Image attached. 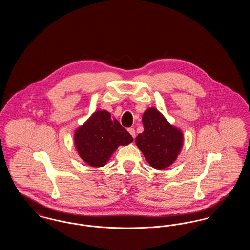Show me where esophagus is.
Wrapping results in <instances>:
<instances>
[{
  "label": "esophagus",
  "instance_id": "34e87169",
  "mask_svg": "<svg viewBox=\"0 0 250 250\" xmlns=\"http://www.w3.org/2000/svg\"><path fill=\"white\" fill-rule=\"evenodd\" d=\"M128 132H129V134H130L131 136L133 137V138H135L136 137V131L134 128H129L128 129Z\"/></svg>",
  "mask_w": 250,
  "mask_h": 250
}]
</instances>
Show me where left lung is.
Here are the masks:
<instances>
[{"instance_id":"1","label":"left lung","mask_w":250,"mask_h":250,"mask_svg":"<svg viewBox=\"0 0 250 250\" xmlns=\"http://www.w3.org/2000/svg\"><path fill=\"white\" fill-rule=\"evenodd\" d=\"M143 130L136 144L150 166L165 169L178 157L184 144V134L172 125L155 107L147 108L143 115Z\"/></svg>"}]
</instances>
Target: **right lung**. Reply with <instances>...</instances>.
<instances>
[{
	"mask_svg": "<svg viewBox=\"0 0 250 250\" xmlns=\"http://www.w3.org/2000/svg\"><path fill=\"white\" fill-rule=\"evenodd\" d=\"M132 142L130 134L105 109L95 111L74 133V144L80 157L94 167L105 166L120 145Z\"/></svg>",
	"mask_w": 250,
	"mask_h": 250,
	"instance_id": "right-lung-1",
	"label": "right lung"
}]
</instances>
